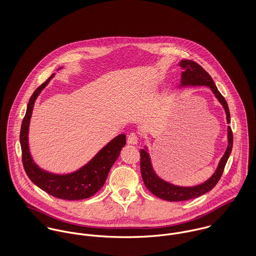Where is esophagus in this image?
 I'll use <instances>...</instances> for the list:
<instances>
[{
	"label": "esophagus",
	"instance_id": "esophagus-1",
	"mask_svg": "<svg viewBox=\"0 0 256 256\" xmlns=\"http://www.w3.org/2000/svg\"><path fill=\"white\" fill-rule=\"evenodd\" d=\"M138 141H139V136L135 132L130 133L127 137V143L130 145H136L138 143Z\"/></svg>",
	"mask_w": 256,
	"mask_h": 256
}]
</instances>
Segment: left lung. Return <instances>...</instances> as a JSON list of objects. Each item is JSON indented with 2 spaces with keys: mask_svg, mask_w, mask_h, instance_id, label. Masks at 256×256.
Wrapping results in <instances>:
<instances>
[{
  "mask_svg": "<svg viewBox=\"0 0 256 256\" xmlns=\"http://www.w3.org/2000/svg\"><path fill=\"white\" fill-rule=\"evenodd\" d=\"M180 66L183 69L182 73V86H209L215 96L218 98L222 106H224L226 114V122H230V114L228 104L224 100V98L220 94L213 78L211 76L207 73L199 64L192 60H182L180 63ZM228 145L224 152V154L220 160L219 166L217 168V170L215 174L204 183L192 187H182L176 186L172 183L166 182L162 180H160L156 172L152 170L150 158L148 154L146 152V150L141 148L140 150V166H141V174L142 178L145 183L146 188L156 197L166 200V201H185L189 199H193L196 197H199L210 190H212L218 182L224 172V166L228 162V158L232 152V143H234V137H232V128L228 127Z\"/></svg>",
  "mask_w": 256,
  "mask_h": 256,
  "instance_id": "1",
  "label": "left lung"
}]
</instances>
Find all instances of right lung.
Segmentation results:
<instances>
[{"label": "right lung", "mask_w": 256, "mask_h": 256, "mask_svg": "<svg viewBox=\"0 0 256 256\" xmlns=\"http://www.w3.org/2000/svg\"><path fill=\"white\" fill-rule=\"evenodd\" d=\"M53 76L54 74L39 86L30 98L20 134L22 164L30 180L48 194L64 200L86 199L94 195L104 186L111 166L126 144V136L121 134L115 137L90 162L73 174L59 176L39 168L30 152L28 127L34 102Z\"/></svg>", "instance_id": "right-lung-1"}]
</instances>
